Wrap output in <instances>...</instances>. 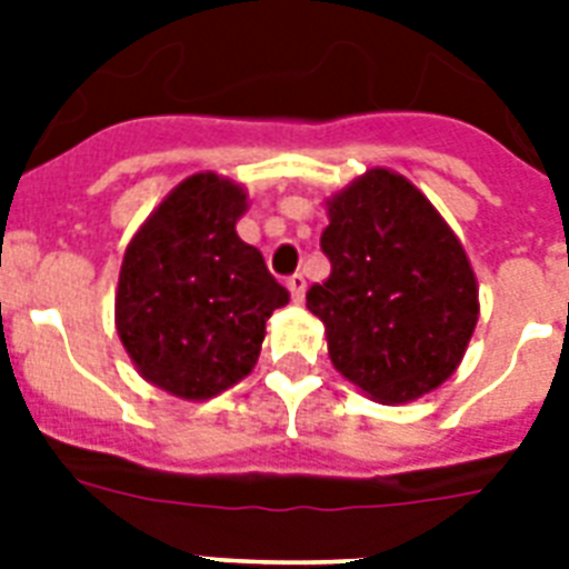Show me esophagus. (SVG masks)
<instances>
[{
  "label": "esophagus",
  "mask_w": 569,
  "mask_h": 569,
  "mask_svg": "<svg viewBox=\"0 0 569 569\" xmlns=\"http://www.w3.org/2000/svg\"><path fill=\"white\" fill-rule=\"evenodd\" d=\"M286 286H289V295H292V301L301 303L303 292H307V280H303V274H292L289 280H286Z\"/></svg>",
  "instance_id": "esophagus-1"
}]
</instances>
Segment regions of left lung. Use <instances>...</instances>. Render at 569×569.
<instances>
[{"instance_id":"obj_1","label":"left lung","mask_w":569,"mask_h":569,"mask_svg":"<svg viewBox=\"0 0 569 569\" xmlns=\"http://www.w3.org/2000/svg\"><path fill=\"white\" fill-rule=\"evenodd\" d=\"M330 277L307 307L330 360L380 405H405L458 369L478 321V286L458 236L422 191L375 168L328 203Z\"/></svg>"}]
</instances>
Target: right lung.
Segmentation results:
<instances>
[{"mask_svg":"<svg viewBox=\"0 0 569 569\" xmlns=\"http://www.w3.org/2000/svg\"><path fill=\"white\" fill-rule=\"evenodd\" d=\"M244 191L194 173L164 197L129 241L120 266L118 333L150 383L212 398L257 366L266 321L289 292L236 221Z\"/></svg>","mask_w":569,"mask_h":569,"instance_id":"add662e5","label":"right lung"}]
</instances>
